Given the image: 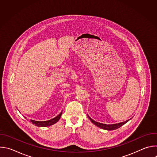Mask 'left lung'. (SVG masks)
<instances>
[{"label":"left lung","mask_w":157,"mask_h":157,"mask_svg":"<svg viewBox=\"0 0 157 157\" xmlns=\"http://www.w3.org/2000/svg\"><path fill=\"white\" fill-rule=\"evenodd\" d=\"M89 119H90V121L94 124H95L96 125H97L98 127L101 128H103V129H105V130H115V129H117L119 127H121L122 125H123L124 124H125V123H127L128 121H130V119L128 120H127L125 122H121V123H118V124H111V125H107V124H102V123H99V122H96L95 121L93 120L90 117H89L88 115H87Z\"/></svg>","instance_id":"left-lung-1"}]
</instances>
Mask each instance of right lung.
I'll return each instance as SVG.
<instances>
[{"label":"right lung","mask_w":157,"mask_h":157,"mask_svg":"<svg viewBox=\"0 0 157 157\" xmlns=\"http://www.w3.org/2000/svg\"><path fill=\"white\" fill-rule=\"evenodd\" d=\"M61 113L57 116L56 117L49 120V121H33V120H30V122H32V124H35V125L38 126V127H48V126H50L54 124H55L56 122H57L59 119H60L61 116Z\"/></svg>","instance_id":"add662e5"}]
</instances>
